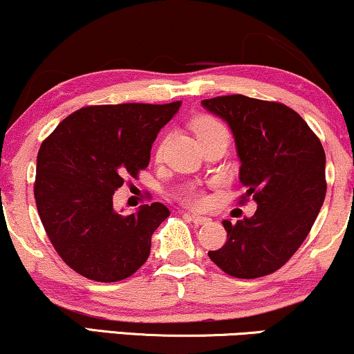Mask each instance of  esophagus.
<instances>
[{"label": "esophagus", "instance_id": "esophagus-1", "mask_svg": "<svg viewBox=\"0 0 354 354\" xmlns=\"http://www.w3.org/2000/svg\"><path fill=\"white\" fill-rule=\"evenodd\" d=\"M185 216L189 218L192 223H195V225H205V223H208V221H210V218L200 216V215H192V213H185Z\"/></svg>", "mask_w": 354, "mask_h": 354}]
</instances>
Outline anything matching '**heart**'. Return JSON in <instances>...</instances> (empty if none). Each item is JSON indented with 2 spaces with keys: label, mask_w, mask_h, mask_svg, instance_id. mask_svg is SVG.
Returning <instances> with one entry per match:
<instances>
[{
  "label": "heart",
  "mask_w": 354,
  "mask_h": 354,
  "mask_svg": "<svg viewBox=\"0 0 354 354\" xmlns=\"http://www.w3.org/2000/svg\"><path fill=\"white\" fill-rule=\"evenodd\" d=\"M194 129H195V133H197L198 139L208 136V134L220 133V131H226L225 126L221 124L220 121H218L216 118H213V116H200V118H197V120L194 121ZM164 146H165V139H162V141L159 142V146H157V149H156L157 156L162 154ZM184 202L187 205H190V207L200 208V207H203L205 203H207V197L203 195V192L190 190V192H187V195L184 197Z\"/></svg>",
  "instance_id": "b5f03b06"
}]
</instances>
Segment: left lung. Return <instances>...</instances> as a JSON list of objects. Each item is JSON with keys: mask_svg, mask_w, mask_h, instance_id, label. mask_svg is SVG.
<instances>
[{"mask_svg": "<svg viewBox=\"0 0 354 354\" xmlns=\"http://www.w3.org/2000/svg\"><path fill=\"white\" fill-rule=\"evenodd\" d=\"M202 104L228 123L246 187L241 202L252 197L257 203L251 218L223 221L225 246L208 256L233 277L268 276L294 256L324 205V146L302 116L282 103L226 95Z\"/></svg>", "mask_w": 354, "mask_h": 354, "instance_id": "1", "label": "left lung"}]
</instances>
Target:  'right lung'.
Returning <instances> with one entry per match:
<instances>
[{"label":"right lung","instance_id":"add662e5","mask_svg":"<svg viewBox=\"0 0 354 354\" xmlns=\"http://www.w3.org/2000/svg\"><path fill=\"white\" fill-rule=\"evenodd\" d=\"M180 104L85 106L44 139L34 184L37 212L57 254L80 276L123 281L149 257L151 236L169 208L156 202L124 216L113 208V195L149 165L157 133Z\"/></svg>","mask_w":354,"mask_h":354}]
</instances>
